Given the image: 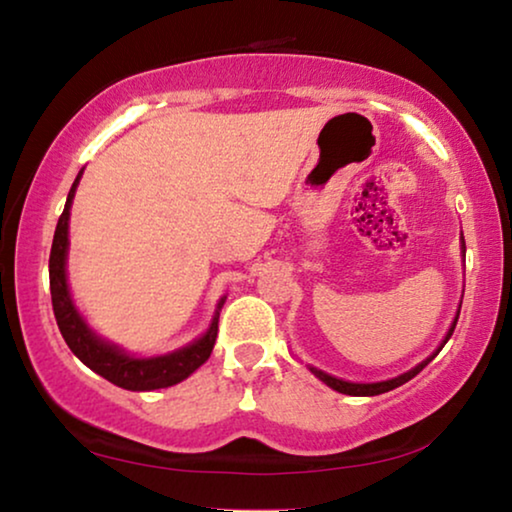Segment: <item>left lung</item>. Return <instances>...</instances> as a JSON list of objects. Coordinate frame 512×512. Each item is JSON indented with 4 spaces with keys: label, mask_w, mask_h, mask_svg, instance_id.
<instances>
[{
    "label": "left lung",
    "mask_w": 512,
    "mask_h": 512,
    "mask_svg": "<svg viewBox=\"0 0 512 512\" xmlns=\"http://www.w3.org/2000/svg\"><path fill=\"white\" fill-rule=\"evenodd\" d=\"M461 248H463V252H466V243H463V236H461ZM456 320H459V313H456V318H454V323H452V327H449V332H447V337L442 339V344H440V349L442 346L447 344V339L452 337V332H454V327H456ZM440 349L433 353L431 358H426V360H421V363L417 365V367H412L410 372H405V374H400V377H393V379H386V381H374V384H353V381H344V379H337V377H332V374H327V372H323V370H316V367H309V370L316 374V377L323 381V384H327L330 388H335V391H339V393H346V395H379V393H386V391H393V388H398V386H403V384H407V381H410L412 377H417V374L424 370V367L431 363V360L438 356L440 353Z\"/></svg>",
    "instance_id": "left-lung-1"
}]
</instances>
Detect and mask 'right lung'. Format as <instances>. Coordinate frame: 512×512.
<instances>
[{"label":"right lung","instance_id":"right-lung-1","mask_svg":"<svg viewBox=\"0 0 512 512\" xmlns=\"http://www.w3.org/2000/svg\"><path fill=\"white\" fill-rule=\"evenodd\" d=\"M79 170L77 180L67 194L65 210L60 215L56 234H53L51 245V257H49V281H51V302L53 313H56L60 335L70 346V351L77 356L86 367H91L95 374L112 381L114 386L126 388V391H154V388H168L173 384H180L182 379H187L189 374L199 370L213 353L215 339H217V320H220V309L224 299L217 304V311L210 323L208 332L203 337L196 339L189 346H182L173 353L156 358H135L131 353L121 351L117 344H109L105 339L95 335L91 327L86 325V320L81 318V313L74 306L70 297V288H67V245H70V208L74 192L81 180Z\"/></svg>","mask_w":512,"mask_h":512}]
</instances>
